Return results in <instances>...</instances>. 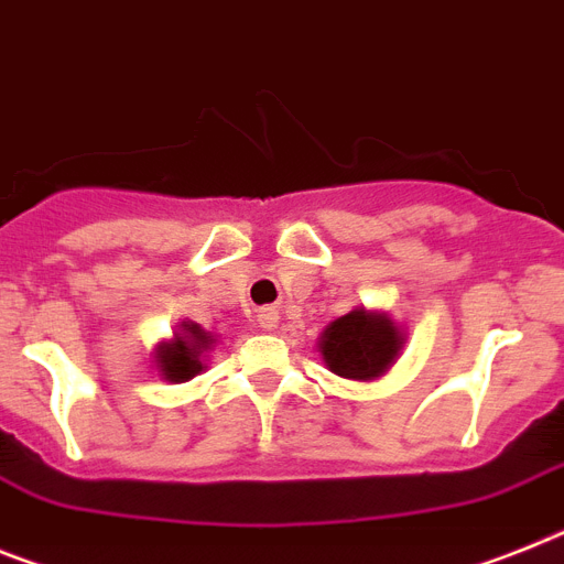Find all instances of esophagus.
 I'll use <instances>...</instances> for the list:
<instances>
[{"label":"esophagus","instance_id":"34e87169","mask_svg":"<svg viewBox=\"0 0 564 564\" xmlns=\"http://www.w3.org/2000/svg\"><path fill=\"white\" fill-rule=\"evenodd\" d=\"M257 322L262 330H273L279 325V311L276 307H262L257 314Z\"/></svg>","mask_w":564,"mask_h":564}]
</instances>
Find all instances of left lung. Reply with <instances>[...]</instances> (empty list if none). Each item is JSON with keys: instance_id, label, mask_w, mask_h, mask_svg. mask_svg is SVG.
I'll return each mask as SVG.
<instances>
[{"instance_id": "obj_1", "label": "left lung", "mask_w": 564, "mask_h": 564, "mask_svg": "<svg viewBox=\"0 0 564 564\" xmlns=\"http://www.w3.org/2000/svg\"><path fill=\"white\" fill-rule=\"evenodd\" d=\"M399 348L402 330L391 316L365 307H354L350 314L334 319L319 336V354L330 373L359 382L382 377L399 356Z\"/></svg>"}]
</instances>
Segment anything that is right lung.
<instances>
[{"instance_id": "right-lung-1", "label": "right lung", "mask_w": 564, "mask_h": 564, "mask_svg": "<svg viewBox=\"0 0 564 564\" xmlns=\"http://www.w3.org/2000/svg\"><path fill=\"white\" fill-rule=\"evenodd\" d=\"M214 345L210 334L196 325V322H182L180 334L173 336L171 341H162L156 348V368L162 379L167 382H187L196 373H202L205 362L202 354Z\"/></svg>"}]
</instances>
